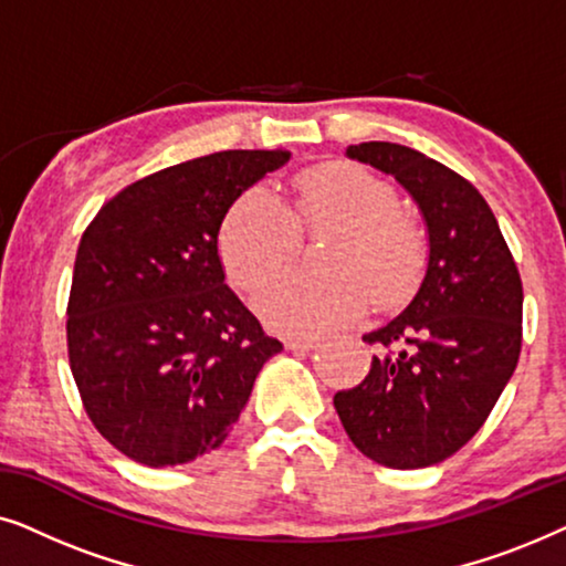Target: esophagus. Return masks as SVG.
Listing matches in <instances>:
<instances>
[{
	"label": "esophagus",
	"instance_id": "obj_1",
	"mask_svg": "<svg viewBox=\"0 0 566 566\" xmlns=\"http://www.w3.org/2000/svg\"><path fill=\"white\" fill-rule=\"evenodd\" d=\"M285 347L293 353H308L316 347V337H285Z\"/></svg>",
	"mask_w": 566,
	"mask_h": 566
}]
</instances>
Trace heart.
<instances>
[{"label":"heart","mask_w":566,"mask_h":566,"mask_svg":"<svg viewBox=\"0 0 566 566\" xmlns=\"http://www.w3.org/2000/svg\"><path fill=\"white\" fill-rule=\"evenodd\" d=\"M322 229H337L324 244V270H293L254 301L270 327L319 335L358 319L370 298L391 308L412 296L428 262L422 227L399 211L389 180L343 161L301 172L291 206L268 185L242 192L221 223V262L252 293L291 265L301 231Z\"/></svg>","instance_id":"heart-1"}]
</instances>
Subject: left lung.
Here are the masks:
<instances>
[{
    "instance_id": "8db88e82",
    "label": "left lung",
    "mask_w": 566,
    "mask_h": 566,
    "mask_svg": "<svg viewBox=\"0 0 566 566\" xmlns=\"http://www.w3.org/2000/svg\"><path fill=\"white\" fill-rule=\"evenodd\" d=\"M347 157L394 175L428 223V273L405 312L363 343L378 355L335 394L347 438L389 469L446 461L476 436L521 358L523 283L492 208L440 161L389 142Z\"/></svg>"
}]
</instances>
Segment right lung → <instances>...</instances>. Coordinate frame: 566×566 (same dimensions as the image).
Returning a JSON list of instances; mask_svg holds the SVG:
<instances>
[{
  "instance_id": "obj_1",
  "label": "right lung",
  "mask_w": 566,
  "mask_h": 566,
  "mask_svg": "<svg viewBox=\"0 0 566 566\" xmlns=\"http://www.w3.org/2000/svg\"><path fill=\"white\" fill-rule=\"evenodd\" d=\"M291 151L231 149L159 169L99 208L76 250L69 366L84 412L144 467L227 440L265 360L283 350L223 283L231 203Z\"/></svg>"
}]
</instances>
